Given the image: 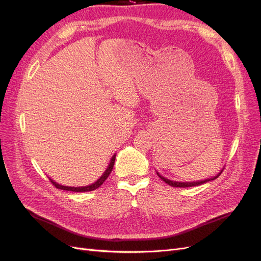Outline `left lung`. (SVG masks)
<instances>
[{
	"label": "left lung",
	"instance_id": "left-lung-1",
	"mask_svg": "<svg viewBox=\"0 0 261 261\" xmlns=\"http://www.w3.org/2000/svg\"><path fill=\"white\" fill-rule=\"evenodd\" d=\"M221 172H222V171H221ZM221 172L219 173V174H218L217 176L212 177V178H208V179H204V180H199V181H191V183H189V181H186V183H181V181H173V180H170V179H168V178H165V177L161 176V175L159 174V173H156V174H158V176H159L163 181H165V183L169 184L170 186H173V187H193V186H198V185L207 183V181L216 179L217 177L220 176Z\"/></svg>",
	"mask_w": 261,
	"mask_h": 261
}]
</instances>
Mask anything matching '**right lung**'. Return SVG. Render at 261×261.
Here are the masks:
<instances>
[{
	"instance_id": "right-lung-1",
	"label": "right lung",
	"mask_w": 261,
	"mask_h": 261,
	"mask_svg": "<svg viewBox=\"0 0 261 261\" xmlns=\"http://www.w3.org/2000/svg\"><path fill=\"white\" fill-rule=\"evenodd\" d=\"M114 162H115V154L112 156L111 162H110V164H109V167H108L107 171L103 173V175H102V176H101V177L96 181V183H93V184H91V185H89V186H85V187H68V186L59 185L58 183H55V181H53L51 178H50V180H51V183H52L55 187L59 188V189H63V191H69V192H76V193H83V192H90V191H94V189L99 188L102 184L105 183V180L108 178V176L110 175V173H111V172H112V170H113Z\"/></svg>"
}]
</instances>
